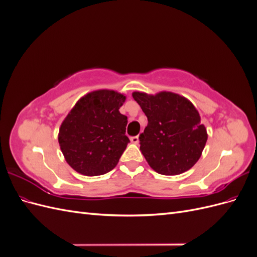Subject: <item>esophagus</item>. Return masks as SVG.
Wrapping results in <instances>:
<instances>
[{"label":"esophagus","instance_id":"esophagus-1","mask_svg":"<svg viewBox=\"0 0 257 257\" xmlns=\"http://www.w3.org/2000/svg\"><path fill=\"white\" fill-rule=\"evenodd\" d=\"M131 142L133 143V144H135V145H137V144L139 143V137H138V136H133V137H131Z\"/></svg>","mask_w":257,"mask_h":257}]
</instances>
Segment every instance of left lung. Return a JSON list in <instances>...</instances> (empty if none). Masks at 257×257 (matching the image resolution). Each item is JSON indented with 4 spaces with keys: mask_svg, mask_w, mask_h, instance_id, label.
Masks as SVG:
<instances>
[{
    "mask_svg": "<svg viewBox=\"0 0 257 257\" xmlns=\"http://www.w3.org/2000/svg\"><path fill=\"white\" fill-rule=\"evenodd\" d=\"M133 98L148 119V125L139 135L141 151L148 164L166 176L182 174L193 167L208 137L190 100L172 92L157 95L134 92Z\"/></svg>",
    "mask_w": 257,
    "mask_h": 257,
    "instance_id": "1",
    "label": "left lung"
}]
</instances>
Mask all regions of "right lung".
Returning a JSON list of instances; mask_svg holds the SVG:
<instances>
[{
	"label": "right lung",
	"instance_id": "obj_1",
	"mask_svg": "<svg viewBox=\"0 0 257 257\" xmlns=\"http://www.w3.org/2000/svg\"><path fill=\"white\" fill-rule=\"evenodd\" d=\"M125 96L98 90L80 98L61 124L59 144L66 162L84 176L104 175L115 167L130 143L127 116L120 113Z\"/></svg>",
	"mask_w": 257,
	"mask_h": 257
}]
</instances>
